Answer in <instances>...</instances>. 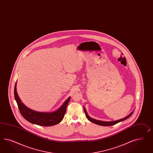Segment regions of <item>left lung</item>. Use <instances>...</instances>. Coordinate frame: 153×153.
<instances>
[{
	"label": "left lung",
	"mask_w": 153,
	"mask_h": 153,
	"mask_svg": "<svg viewBox=\"0 0 153 153\" xmlns=\"http://www.w3.org/2000/svg\"><path fill=\"white\" fill-rule=\"evenodd\" d=\"M84 108V111L85 113V115L86 116L87 118V119L90 121L92 123H94V124H97V125H101V126H112V125H115V124H117L119 123H120L121 121H123L124 120H126L127 119H128V117L131 116L134 111L131 112L126 117H124L123 119H121L120 120H116V121H100V120H96L94 119H92L87 114V112L86 110L85 109V108Z\"/></svg>",
	"instance_id": "left-lung-1"
}]
</instances>
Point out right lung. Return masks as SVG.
I'll use <instances>...</instances> for the list:
<instances>
[{
	"instance_id": "add662e5",
	"label": "right lung",
	"mask_w": 153,
	"mask_h": 153,
	"mask_svg": "<svg viewBox=\"0 0 153 153\" xmlns=\"http://www.w3.org/2000/svg\"><path fill=\"white\" fill-rule=\"evenodd\" d=\"M17 82L14 87V97L17 102L21 115L25 119L32 124L43 126H51L59 123L64 117L66 108L71 99V97L66 100L62 106L55 111L42 112L31 110L22 102L17 92Z\"/></svg>"
}]
</instances>
